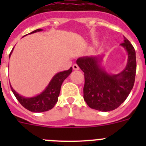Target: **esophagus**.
Wrapping results in <instances>:
<instances>
[{
    "label": "esophagus",
    "instance_id": "esophagus-1",
    "mask_svg": "<svg viewBox=\"0 0 146 146\" xmlns=\"http://www.w3.org/2000/svg\"><path fill=\"white\" fill-rule=\"evenodd\" d=\"M73 69L74 70H79V66H78V65L77 64H74L73 65Z\"/></svg>",
    "mask_w": 146,
    "mask_h": 146
}]
</instances>
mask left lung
I'll return each mask as SVG.
<instances>
[{
    "mask_svg": "<svg viewBox=\"0 0 146 146\" xmlns=\"http://www.w3.org/2000/svg\"><path fill=\"white\" fill-rule=\"evenodd\" d=\"M123 47L128 55L126 67L117 74H110L102 66L104 55L86 56L77 60L84 72L83 98L92 109L108 112L116 109L128 97L136 74V53L129 41L123 37Z\"/></svg>",
    "mask_w": 146,
    "mask_h": 146,
    "instance_id": "obj_1",
    "label": "left lung"
}]
</instances>
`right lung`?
<instances>
[{
    "instance_id": "obj_1",
    "label": "right lung",
    "mask_w": 146,
    "mask_h": 146,
    "mask_svg": "<svg viewBox=\"0 0 146 146\" xmlns=\"http://www.w3.org/2000/svg\"><path fill=\"white\" fill-rule=\"evenodd\" d=\"M41 31H43V30L36 29L28 34L36 33V32H39ZM13 50L14 48L11 50L9 58L11 56ZM72 67H71L69 70L58 72L55 74L52 80L49 82L48 86L46 87V88L41 94L36 96H33V97H24L17 93L11 87V84H10V87H11V91H12L13 94H15V97L17 98L18 102L25 109L28 110L29 111L33 112V113H42V112L50 110L55 106V104L58 102V98L60 94L62 83L64 80L72 73Z\"/></svg>"
}]
</instances>
